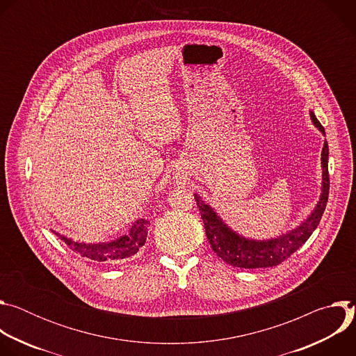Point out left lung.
Wrapping results in <instances>:
<instances>
[{
    "label": "left lung",
    "mask_w": 356,
    "mask_h": 356,
    "mask_svg": "<svg viewBox=\"0 0 356 356\" xmlns=\"http://www.w3.org/2000/svg\"><path fill=\"white\" fill-rule=\"evenodd\" d=\"M310 118L318 131L325 136V131L320 121L316 118L314 113L310 111ZM321 168H323V181L321 194L314 210L310 216L300 222L296 228L270 239H250L239 235L231 229L224 220L217 214V211L207 204L198 194H194L197 207L200 210L201 218L204 221L206 234L213 250L217 257L225 264L241 268V269H259L272 268L294 253L304 242H306L324 214L328 193H330V176H328V143L325 140L321 152Z\"/></svg>",
    "instance_id": "8db88e82"
}]
</instances>
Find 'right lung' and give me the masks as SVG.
<instances>
[{"label": "right lung", "instance_id": "obj_1", "mask_svg": "<svg viewBox=\"0 0 356 356\" xmlns=\"http://www.w3.org/2000/svg\"><path fill=\"white\" fill-rule=\"evenodd\" d=\"M149 220L138 218L132 222L128 234L113 239L110 242H77L72 238H67L55 231V234L69 245V248L83 258H88L97 262H106V261H121L134 257L135 253L145 245L147 229H149Z\"/></svg>", "mask_w": 356, "mask_h": 356}]
</instances>
